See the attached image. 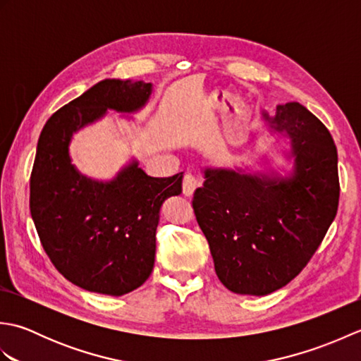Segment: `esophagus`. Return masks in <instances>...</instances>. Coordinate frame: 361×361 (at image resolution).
Masks as SVG:
<instances>
[{
    "label": "esophagus",
    "instance_id": "esophagus-1",
    "mask_svg": "<svg viewBox=\"0 0 361 361\" xmlns=\"http://www.w3.org/2000/svg\"><path fill=\"white\" fill-rule=\"evenodd\" d=\"M198 186V181L192 173H186L185 178H183V194L186 197H190L194 194V190Z\"/></svg>",
    "mask_w": 361,
    "mask_h": 361
}]
</instances>
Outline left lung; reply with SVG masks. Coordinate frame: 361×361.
Masks as SVG:
<instances>
[{
	"label": "left lung",
	"mask_w": 361,
	"mask_h": 361,
	"mask_svg": "<svg viewBox=\"0 0 361 361\" xmlns=\"http://www.w3.org/2000/svg\"><path fill=\"white\" fill-rule=\"evenodd\" d=\"M276 110L267 121L290 140L288 178L204 169L192 200L219 279L239 295L264 296L295 279L338 209V155L329 130L298 102Z\"/></svg>",
	"instance_id": "obj_1"
}]
</instances>
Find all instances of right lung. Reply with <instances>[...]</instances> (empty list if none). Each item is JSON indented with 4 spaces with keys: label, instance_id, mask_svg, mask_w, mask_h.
I'll return each instance as SVG.
<instances>
[{
    "label": "right lung",
    "instance_id": "1",
    "mask_svg": "<svg viewBox=\"0 0 361 361\" xmlns=\"http://www.w3.org/2000/svg\"><path fill=\"white\" fill-rule=\"evenodd\" d=\"M150 94L152 83L105 79L54 113L38 137L30 216L54 267L94 293L121 296L147 281L159 209L181 194L183 173L155 178L133 159L111 181L91 180L71 163L70 142L106 110L137 111Z\"/></svg>",
    "mask_w": 361,
    "mask_h": 361
}]
</instances>
